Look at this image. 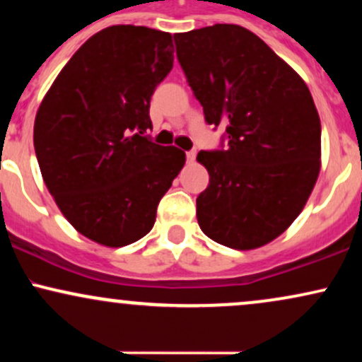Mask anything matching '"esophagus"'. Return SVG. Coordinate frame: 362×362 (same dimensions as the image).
<instances>
[{
	"instance_id": "obj_1",
	"label": "esophagus",
	"mask_w": 362,
	"mask_h": 362,
	"mask_svg": "<svg viewBox=\"0 0 362 362\" xmlns=\"http://www.w3.org/2000/svg\"><path fill=\"white\" fill-rule=\"evenodd\" d=\"M195 155H197V153H195V149H190V151H187L185 153L187 161H189V163H192V161L195 160Z\"/></svg>"
}]
</instances>
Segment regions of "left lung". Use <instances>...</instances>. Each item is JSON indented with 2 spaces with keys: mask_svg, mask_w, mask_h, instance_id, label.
Segmentation results:
<instances>
[{
  "mask_svg": "<svg viewBox=\"0 0 362 362\" xmlns=\"http://www.w3.org/2000/svg\"><path fill=\"white\" fill-rule=\"evenodd\" d=\"M173 37L206 122L226 129V148L197 155L209 172L197 197L199 226L224 247L259 248L288 230L317 182V107L300 74L240 25Z\"/></svg>",
  "mask_w": 362,
  "mask_h": 362,
  "instance_id": "8db88e82",
  "label": "left lung"
}]
</instances>
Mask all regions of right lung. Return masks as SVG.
<instances>
[{
    "label": "right lung",
    "mask_w": 362,
    "mask_h": 362,
    "mask_svg": "<svg viewBox=\"0 0 362 362\" xmlns=\"http://www.w3.org/2000/svg\"><path fill=\"white\" fill-rule=\"evenodd\" d=\"M172 68L168 32L107 27L74 52L37 110L34 146L49 192L74 230L105 247L151 231L185 163L184 151L144 136L153 91Z\"/></svg>",
    "instance_id": "1"
}]
</instances>
